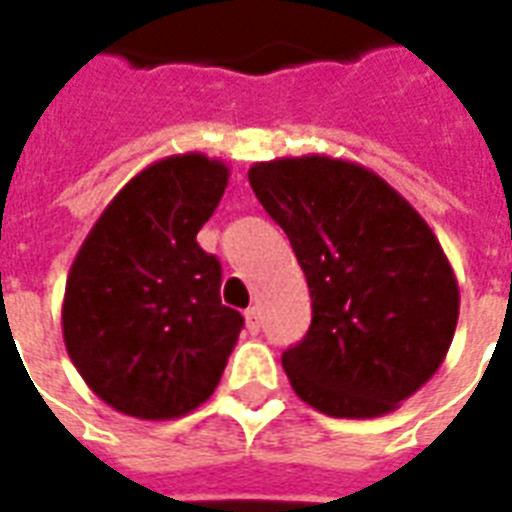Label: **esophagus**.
<instances>
[{
  "label": "esophagus",
  "instance_id": "esophagus-1",
  "mask_svg": "<svg viewBox=\"0 0 512 512\" xmlns=\"http://www.w3.org/2000/svg\"><path fill=\"white\" fill-rule=\"evenodd\" d=\"M244 315H246V329H249L252 334L260 332V310H257V307H249Z\"/></svg>",
  "mask_w": 512,
  "mask_h": 512
}]
</instances>
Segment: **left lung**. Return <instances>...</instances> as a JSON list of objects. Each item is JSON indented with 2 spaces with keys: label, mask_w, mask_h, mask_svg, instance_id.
I'll list each match as a JSON object with an SVG mask.
<instances>
[{
  "label": "left lung",
  "mask_w": 512,
  "mask_h": 512,
  "mask_svg": "<svg viewBox=\"0 0 512 512\" xmlns=\"http://www.w3.org/2000/svg\"><path fill=\"white\" fill-rule=\"evenodd\" d=\"M249 183L310 285V329L282 354L293 392L329 417L395 411L439 370L458 323L439 238L354 161L274 158L249 169Z\"/></svg>",
  "instance_id": "8db88e82"
}]
</instances>
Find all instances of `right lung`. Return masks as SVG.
<instances>
[{
  "instance_id": "1",
  "label": "right lung",
  "mask_w": 512,
  "mask_h": 512,
  "mask_svg": "<svg viewBox=\"0 0 512 512\" xmlns=\"http://www.w3.org/2000/svg\"><path fill=\"white\" fill-rule=\"evenodd\" d=\"M227 178L219 158H161L117 191L73 260L65 348L120 414H189L213 395L233 354L244 318L222 304V266L197 244Z\"/></svg>"
}]
</instances>
